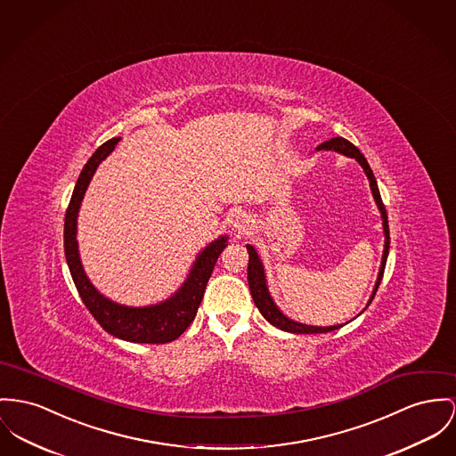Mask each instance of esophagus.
Here are the masks:
<instances>
[{
	"mask_svg": "<svg viewBox=\"0 0 456 456\" xmlns=\"http://www.w3.org/2000/svg\"><path fill=\"white\" fill-rule=\"evenodd\" d=\"M228 224H230V228L235 232V233H243L247 228H248V224H250V216L242 211V209H235V211H232L230 216H228Z\"/></svg>",
	"mask_w": 456,
	"mask_h": 456,
	"instance_id": "34e87169",
	"label": "esophagus"
}]
</instances>
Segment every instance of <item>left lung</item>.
<instances>
[{
    "label": "left lung",
    "instance_id": "8db88e82",
    "mask_svg": "<svg viewBox=\"0 0 456 456\" xmlns=\"http://www.w3.org/2000/svg\"><path fill=\"white\" fill-rule=\"evenodd\" d=\"M320 151H332V152L342 153L346 157H351L354 159L362 167H363L364 175L370 182V190H371V195L375 199V204L380 211V217H382V228H384V254H382V263H380V270H379V276H377V281H375V287H373V292L366 303V307L370 305V303L373 301L375 294H377V289L380 285V280H382V274L386 270V263H387V256H389V223H387V213H386V208L382 204V199H380V191H379V186H377V180L364 159L363 153L360 152L351 142H347L346 138L342 136H337L332 138L322 145L316 147V152ZM247 252H248V266H247V281H248V289H250V294H252V299L254 304L257 305V309L261 311V314L273 325L276 329L283 330V332H290V334H327V332H332L340 329L342 325H332V327H313V325H305V323H299V322H294L290 320L287 314L281 313V309L274 304L273 297L268 290V281H266V273H265V266H263V261L257 254V250L254 248V245L247 243ZM364 307V309H366ZM363 309V311H364Z\"/></svg>",
    "mask_w": 456,
    "mask_h": 456
}]
</instances>
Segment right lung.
Returning <instances> with one entry per match:
<instances>
[{
	"label": "right lung",
	"instance_id": "obj_1",
	"mask_svg": "<svg viewBox=\"0 0 456 456\" xmlns=\"http://www.w3.org/2000/svg\"><path fill=\"white\" fill-rule=\"evenodd\" d=\"M121 138H112L105 142L102 147H98L90 157V160L85 164L76 182L63 224L65 259L83 303L105 332L127 342L166 344L178 338L193 322L197 309L202 303L206 285L213 274L214 265L223 248L228 245V237H217L199 252L182 287L166 301L151 305H126L105 297L93 285L83 268L79 245L76 239L77 216L93 175L96 173V167L102 164V160H105L114 152Z\"/></svg>",
	"mask_w": 456,
	"mask_h": 456
}]
</instances>
